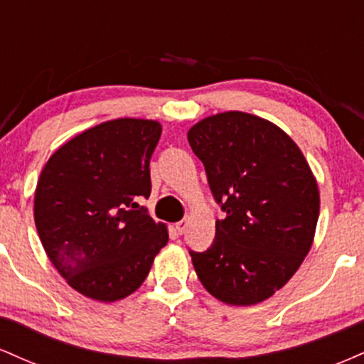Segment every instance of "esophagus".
Listing matches in <instances>:
<instances>
[{
    "mask_svg": "<svg viewBox=\"0 0 364 364\" xmlns=\"http://www.w3.org/2000/svg\"><path fill=\"white\" fill-rule=\"evenodd\" d=\"M186 225H188L186 220H179V223H176V225H174V229H176L178 235H183V232H185V229H186Z\"/></svg>",
    "mask_w": 364,
    "mask_h": 364,
    "instance_id": "obj_1",
    "label": "esophagus"
}]
</instances>
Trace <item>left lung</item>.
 I'll return each instance as SVG.
<instances>
[{"mask_svg": "<svg viewBox=\"0 0 364 364\" xmlns=\"http://www.w3.org/2000/svg\"><path fill=\"white\" fill-rule=\"evenodd\" d=\"M225 219L207 252H191L200 282L219 301L270 298L310 252L320 212L316 179L298 145L270 121L229 111L188 132Z\"/></svg>", "mask_w": 364, "mask_h": 364, "instance_id": "obj_1", "label": "left lung"}]
</instances>
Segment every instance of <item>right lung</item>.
<instances>
[{
  "instance_id": "1",
  "label": "right lung",
  "mask_w": 364,
  "mask_h": 364,
  "mask_svg": "<svg viewBox=\"0 0 364 364\" xmlns=\"http://www.w3.org/2000/svg\"><path fill=\"white\" fill-rule=\"evenodd\" d=\"M161 124L119 118L85 129L49 157L36 188L34 219L49 260L87 298L112 303L145 281L168 245L147 208L150 157Z\"/></svg>"
}]
</instances>
